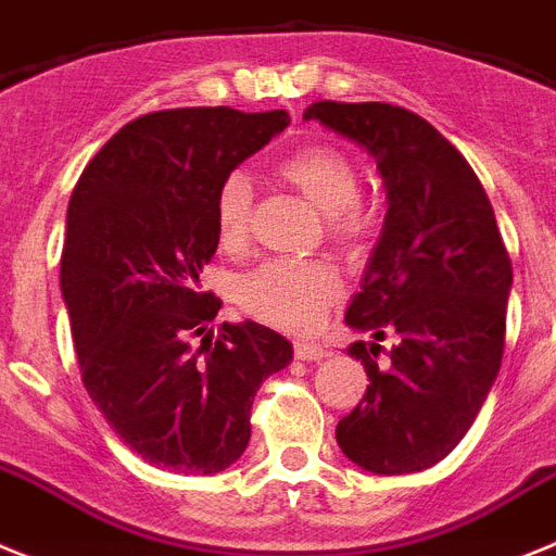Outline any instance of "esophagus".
I'll use <instances>...</instances> for the list:
<instances>
[{
  "label": "esophagus",
  "instance_id": "1",
  "mask_svg": "<svg viewBox=\"0 0 556 556\" xmlns=\"http://www.w3.org/2000/svg\"><path fill=\"white\" fill-rule=\"evenodd\" d=\"M326 354H329V349H326L324 343H295V357L298 359H306V363H312V359H324Z\"/></svg>",
  "mask_w": 556,
  "mask_h": 556
}]
</instances>
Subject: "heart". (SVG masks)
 Here are the masks:
<instances>
[{
	"label": "heart",
	"instance_id": "obj_1",
	"mask_svg": "<svg viewBox=\"0 0 556 556\" xmlns=\"http://www.w3.org/2000/svg\"><path fill=\"white\" fill-rule=\"evenodd\" d=\"M278 177L326 213L329 230L343 244H357L374 225L371 211L359 202V174L351 156L334 146L315 142L283 156ZM253 213V182L244 170H232L216 188L213 222L227 253L244 250ZM343 292V281L324 261H267L239 283L241 309L278 329L303 331L320 324Z\"/></svg>",
	"mask_w": 556,
	"mask_h": 556
}]
</instances>
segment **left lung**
<instances>
[{
  "label": "left lung",
  "mask_w": 556,
  "mask_h": 556,
  "mask_svg": "<svg viewBox=\"0 0 556 556\" xmlns=\"http://www.w3.org/2000/svg\"><path fill=\"white\" fill-rule=\"evenodd\" d=\"M303 121L368 151L388 199L345 324L396 343L388 365L363 340L349 349L371 386L337 444L374 476L421 472L467 435L501 371L511 261L495 211L455 146L407 109L317 101Z\"/></svg>",
  "instance_id": "left-lung-1"
}]
</instances>
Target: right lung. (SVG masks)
<instances>
[{
  "instance_id": "right-lung-1",
  "label": "right lung",
  "mask_w": 556,
  "mask_h": 556,
  "mask_svg": "<svg viewBox=\"0 0 556 556\" xmlns=\"http://www.w3.org/2000/svg\"><path fill=\"white\" fill-rule=\"evenodd\" d=\"M289 126L283 109H165L92 156L66 207L64 295L84 388L142 462L213 476L239 462L261 382L292 363L267 326L207 329L219 298L199 275L219 236L222 179Z\"/></svg>"
}]
</instances>
